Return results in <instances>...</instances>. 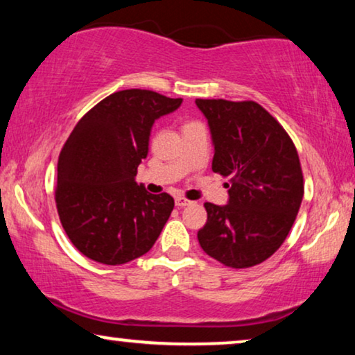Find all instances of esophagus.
I'll use <instances>...</instances> for the list:
<instances>
[{
	"label": "esophagus",
	"instance_id": "obj_1",
	"mask_svg": "<svg viewBox=\"0 0 355 355\" xmlns=\"http://www.w3.org/2000/svg\"><path fill=\"white\" fill-rule=\"evenodd\" d=\"M174 203H176V207H179V208H182V207H187V205H191V200H187V198H184V197H176V200H174Z\"/></svg>",
	"mask_w": 355,
	"mask_h": 355
}]
</instances>
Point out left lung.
<instances>
[{
	"label": "left lung",
	"instance_id": "1",
	"mask_svg": "<svg viewBox=\"0 0 355 355\" xmlns=\"http://www.w3.org/2000/svg\"><path fill=\"white\" fill-rule=\"evenodd\" d=\"M196 103L215 145L211 169L230 178L226 205L205 203L198 242L220 263L249 268L279 249L297 216L304 197L297 150L283 125L255 101Z\"/></svg>",
	"mask_w": 355,
	"mask_h": 355
}]
</instances>
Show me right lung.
<instances>
[{
    "label": "right lung",
    "instance_id": "1",
    "mask_svg": "<svg viewBox=\"0 0 355 355\" xmlns=\"http://www.w3.org/2000/svg\"><path fill=\"white\" fill-rule=\"evenodd\" d=\"M181 103L152 90L116 92L84 114L66 140L58 159V215L90 260L123 265L157 242L174 200L166 192H147L135 176L155 119Z\"/></svg>",
    "mask_w": 355,
    "mask_h": 355
}]
</instances>
